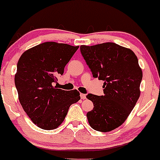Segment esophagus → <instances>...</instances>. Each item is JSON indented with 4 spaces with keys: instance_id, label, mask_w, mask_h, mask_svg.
Wrapping results in <instances>:
<instances>
[{
    "instance_id": "34e87169",
    "label": "esophagus",
    "mask_w": 160,
    "mask_h": 160,
    "mask_svg": "<svg viewBox=\"0 0 160 160\" xmlns=\"http://www.w3.org/2000/svg\"><path fill=\"white\" fill-rule=\"evenodd\" d=\"M80 98H81V99H86V95L83 94V93H81V94H80Z\"/></svg>"
}]
</instances>
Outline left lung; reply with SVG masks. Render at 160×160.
Wrapping results in <instances>:
<instances>
[{
  "instance_id": "left-lung-1",
  "label": "left lung",
  "mask_w": 160,
  "mask_h": 160,
  "mask_svg": "<svg viewBox=\"0 0 160 160\" xmlns=\"http://www.w3.org/2000/svg\"><path fill=\"white\" fill-rule=\"evenodd\" d=\"M80 52L93 77L104 80L103 96H87L94 106L87 114L89 124L96 131L108 132L122 125L136 105L142 70L131 49L113 42L81 45Z\"/></svg>"
}]
</instances>
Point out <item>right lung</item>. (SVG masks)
Listing matches in <instances>:
<instances>
[{"instance_id":"1","label":"right lung","mask_w":160,"mask_h":160,"mask_svg":"<svg viewBox=\"0 0 160 160\" xmlns=\"http://www.w3.org/2000/svg\"><path fill=\"white\" fill-rule=\"evenodd\" d=\"M78 48L47 42L26 51L19 59L14 79L19 100L29 118L40 128H57L64 122L70 106L80 99L76 89L66 91L54 87Z\"/></svg>"}]
</instances>
